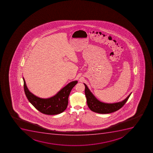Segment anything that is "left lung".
<instances>
[{
    "mask_svg": "<svg viewBox=\"0 0 153 153\" xmlns=\"http://www.w3.org/2000/svg\"><path fill=\"white\" fill-rule=\"evenodd\" d=\"M84 84L85 86V94L88 106L91 110L99 114H109L116 112L123 106L131 94V93L126 98L120 102L114 103L102 102L99 101L94 96V94L88 89L87 86L85 83H84Z\"/></svg>",
    "mask_w": 153,
    "mask_h": 153,
    "instance_id": "8db88e82",
    "label": "left lung"
}]
</instances>
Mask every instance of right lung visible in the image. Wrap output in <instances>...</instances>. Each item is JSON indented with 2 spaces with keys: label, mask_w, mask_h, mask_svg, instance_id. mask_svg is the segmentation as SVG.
<instances>
[{
  "label": "right lung",
  "mask_w": 153,
  "mask_h": 153,
  "mask_svg": "<svg viewBox=\"0 0 153 153\" xmlns=\"http://www.w3.org/2000/svg\"><path fill=\"white\" fill-rule=\"evenodd\" d=\"M24 89L27 98L30 102L39 112L48 115H55L62 113L68 104V97L77 81H72L61 89L55 96L48 98L37 97L28 90L24 77Z\"/></svg>",
  "instance_id": "right-lung-1"
}]
</instances>
